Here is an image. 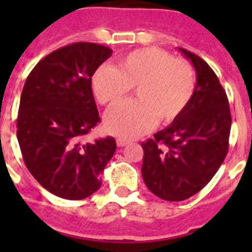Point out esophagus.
<instances>
[{
  "label": "esophagus",
  "mask_w": 252,
  "mask_h": 252,
  "mask_svg": "<svg viewBox=\"0 0 252 252\" xmlns=\"http://www.w3.org/2000/svg\"><path fill=\"white\" fill-rule=\"evenodd\" d=\"M116 142H117V146H120V148H124V146H126L127 144H130V141L126 139H121V137H119V139L116 140Z\"/></svg>",
  "instance_id": "obj_1"
}]
</instances>
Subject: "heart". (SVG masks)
Masks as SVG:
<instances>
[{
	"instance_id": "b5f03b06",
	"label": "heart",
	"mask_w": 252,
	"mask_h": 252,
	"mask_svg": "<svg viewBox=\"0 0 252 252\" xmlns=\"http://www.w3.org/2000/svg\"><path fill=\"white\" fill-rule=\"evenodd\" d=\"M136 87L137 99L116 106L107 113L104 127L121 139H133L157 125L170 124L183 115L193 98V66L159 48H142L119 60L117 68L102 65L92 77L95 98L113 106Z\"/></svg>"
}]
</instances>
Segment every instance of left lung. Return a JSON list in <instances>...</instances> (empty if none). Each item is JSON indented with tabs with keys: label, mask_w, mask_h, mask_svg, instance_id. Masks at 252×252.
Masks as SVG:
<instances>
[{
	"label": "left lung",
	"mask_w": 252,
	"mask_h": 252,
	"mask_svg": "<svg viewBox=\"0 0 252 252\" xmlns=\"http://www.w3.org/2000/svg\"><path fill=\"white\" fill-rule=\"evenodd\" d=\"M197 73L193 98L179 119L141 142V173L150 192L171 202L188 199L209 183L228 151L231 112L223 87L202 58L183 48Z\"/></svg>",
	"instance_id": "1"
}]
</instances>
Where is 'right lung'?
Wrapping results in <instances>:
<instances>
[{
  "mask_svg": "<svg viewBox=\"0 0 252 252\" xmlns=\"http://www.w3.org/2000/svg\"><path fill=\"white\" fill-rule=\"evenodd\" d=\"M112 55L107 46L74 43L46 55L31 70L20 98L17 140L32 177L64 199L90 197L116 151L113 137L84 142L99 122L92 75Z\"/></svg>",
  "mask_w": 252,
  "mask_h": 252,
  "instance_id": "add662e5",
  "label": "right lung"
}]
</instances>
